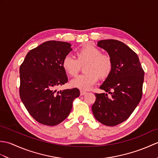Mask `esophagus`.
Instances as JSON below:
<instances>
[{"label": "esophagus", "mask_w": 158, "mask_h": 158, "mask_svg": "<svg viewBox=\"0 0 158 158\" xmlns=\"http://www.w3.org/2000/svg\"><path fill=\"white\" fill-rule=\"evenodd\" d=\"M86 92H85V91H82V90H81V91H80V95L81 96H83V95H85V94H86Z\"/></svg>", "instance_id": "obj_1"}]
</instances>
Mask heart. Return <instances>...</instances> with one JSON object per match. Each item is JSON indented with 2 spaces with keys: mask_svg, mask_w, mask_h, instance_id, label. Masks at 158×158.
Returning <instances> with one entry per match:
<instances>
[{
  "mask_svg": "<svg viewBox=\"0 0 158 158\" xmlns=\"http://www.w3.org/2000/svg\"><path fill=\"white\" fill-rule=\"evenodd\" d=\"M77 59L67 55L62 60V68L71 77H75L83 66L85 73L73 79L70 85L82 90L89 89L98 81V77L105 79L108 77L113 69L110 57L102 53L100 49L91 44H88L78 49Z\"/></svg>",
  "mask_w": 158,
  "mask_h": 158,
  "instance_id": "obj_1",
  "label": "heart"
}]
</instances>
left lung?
<instances>
[{
  "label": "left lung",
  "instance_id": "obj_1",
  "mask_svg": "<svg viewBox=\"0 0 158 158\" xmlns=\"http://www.w3.org/2000/svg\"><path fill=\"white\" fill-rule=\"evenodd\" d=\"M97 45L109 53L113 69L100 87L110 95L95 94L92 109L99 122L115 126L128 118L141 100L144 70L136 53L123 43L107 39Z\"/></svg>",
  "mask_w": 158,
  "mask_h": 158
}]
</instances>
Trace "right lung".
Masks as SVG:
<instances>
[{"mask_svg": "<svg viewBox=\"0 0 158 158\" xmlns=\"http://www.w3.org/2000/svg\"><path fill=\"white\" fill-rule=\"evenodd\" d=\"M72 51L67 42L49 41L31 50L19 67V96L33 118L53 126L69 116L77 88L57 91L68 81L62 60Z\"/></svg>", "mask_w": 158, "mask_h": 158, "instance_id": "1", "label": "right lung"}]
</instances>
